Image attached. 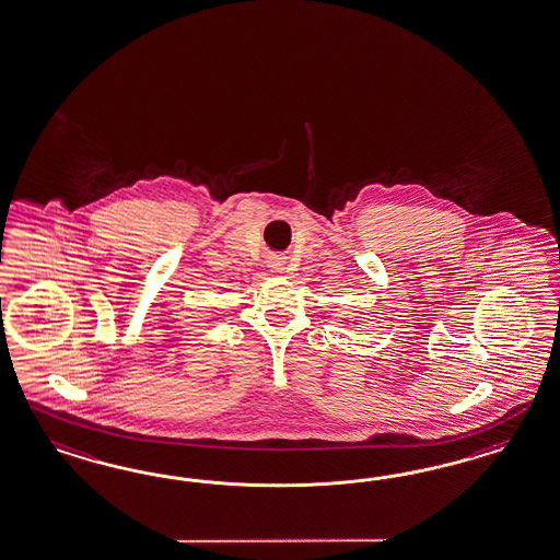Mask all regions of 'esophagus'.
<instances>
[{
  "instance_id": "obj_1",
  "label": "esophagus",
  "mask_w": 560,
  "mask_h": 560,
  "mask_svg": "<svg viewBox=\"0 0 560 560\" xmlns=\"http://www.w3.org/2000/svg\"><path fill=\"white\" fill-rule=\"evenodd\" d=\"M267 267L271 273H285L287 271V257L283 255H273L267 259Z\"/></svg>"
}]
</instances>
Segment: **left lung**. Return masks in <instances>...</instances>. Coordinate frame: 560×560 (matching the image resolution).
<instances>
[{
	"mask_svg": "<svg viewBox=\"0 0 560 560\" xmlns=\"http://www.w3.org/2000/svg\"><path fill=\"white\" fill-rule=\"evenodd\" d=\"M352 324H358V322H352Z\"/></svg>",
	"mask_w": 560,
	"mask_h": 560,
	"instance_id": "left-lung-1",
	"label": "left lung"
}]
</instances>
